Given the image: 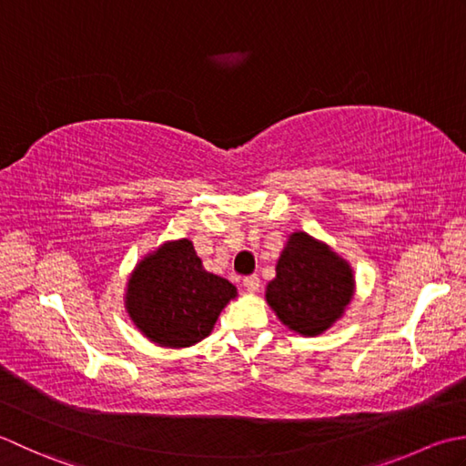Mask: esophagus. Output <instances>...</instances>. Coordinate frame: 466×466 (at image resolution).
I'll return each instance as SVG.
<instances>
[{
	"label": "esophagus",
	"instance_id": "1",
	"mask_svg": "<svg viewBox=\"0 0 466 466\" xmlns=\"http://www.w3.org/2000/svg\"><path fill=\"white\" fill-rule=\"evenodd\" d=\"M243 288L247 291H258L259 289V278L258 275H247V278H243Z\"/></svg>",
	"mask_w": 466,
	"mask_h": 466
}]
</instances>
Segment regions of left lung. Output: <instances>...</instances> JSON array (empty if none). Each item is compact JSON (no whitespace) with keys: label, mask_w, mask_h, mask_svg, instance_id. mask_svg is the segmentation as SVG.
<instances>
[{"label":"left lung","mask_w":466,"mask_h":466,"mask_svg":"<svg viewBox=\"0 0 466 466\" xmlns=\"http://www.w3.org/2000/svg\"><path fill=\"white\" fill-rule=\"evenodd\" d=\"M268 286V303L288 328L303 336L326 331L352 299L348 265L306 233H293Z\"/></svg>","instance_id":"left-lung-1"}]
</instances>
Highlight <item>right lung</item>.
<instances>
[{"instance_id": "right-lung-1", "label": "right lung", "mask_w": 466, "mask_h": 466, "mask_svg": "<svg viewBox=\"0 0 466 466\" xmlns=\"http://www.w3.org/2000/svg\"><path fill=\"white\" fill-rule=\"evenodd\" d=\"M233 283L203 269L191 241L167 243L128 281L127 308L137 328L160 346L183 348L211 334L235 298Z\"/></svg>"}]
</instances>
